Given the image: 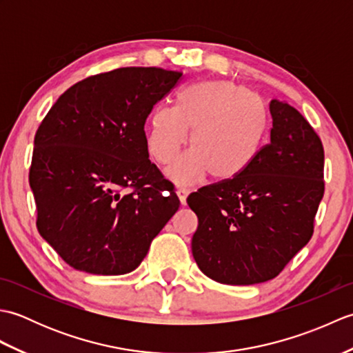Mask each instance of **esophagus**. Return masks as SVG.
<instances>
[{
    "label": "esophagus",
    "mask_w": 353,
    "mask_h": 353,
    "mask_svg": "<svg viewBox=\"0 0 353 353\" xmlns=\"http://www.w3.org/2000/svg\"><path fill=\"white\" fill-rule=\"evenodd\" d=\"M188 194H190V190H186V188H179L177 190V197H179V200H181V203L183 206L186 205V197H188Z\"/></svg>",
    "instance_id": "obj_1"
}]
</instances>
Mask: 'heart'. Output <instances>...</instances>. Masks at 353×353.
<instances>
[{
    "instance_id": "obj_1",
    "label": "heart",
    "mask_w": 353,
    "mask_h": 353,
    "mask_svg": "<svg viewBox=\"0 0 353 353\" xmlns=\"http://www.w3.org/2000/svg\"><path fill=\"white\" fill-rule=\"evenodd\" d=\"M190 134L188 154L171 165L168 176L190 185L206 174L228 182L258 159L268 137V115L259 95L226 80H201L183 88L176 106L156 109L148 123L147 147L167 165Z\"/></svg>"
}]
</instances>
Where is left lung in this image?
<instances>
[{"mask_svg":"<svg viewBox=\"0 0 353 353\" xmlns=\"http://www.w3.org/2000/svg\"><path fill=\"white\" fill-rule=\"evenodd\" d=\"M270 142L243 174L188 197L199 226L192 256L212 281L253 285L273 279L308 244L325 194V152L303 115L270 101Z\"/></svg>","mask_w":353,"mask_h":353,"instance_id":"1","label":"left lung"}]
</instances>
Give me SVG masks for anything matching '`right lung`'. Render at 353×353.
Returning a JSON list of instances; mask_svg holds the SVG:
<instances>
[{
	"label": "right lung",
	"instance_id": "1",
	"mask_svg": "<svg viewBox=\"0 0 353 353\" xmlns=\"http://www.w3.org/2000/svg\"><path fill=\"white\" fill-rule=\"evenodd\" d=\"M181 80L154 66L95 74L42 119L28 174L36 226L79 272H133L179 209L174 186L148 159L144 125Z\"/></svg>",
	"mask_w": 353,
	"mask_h": 353
}]
</instances>
